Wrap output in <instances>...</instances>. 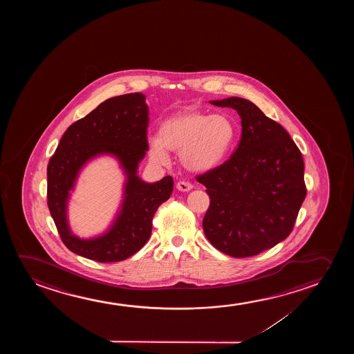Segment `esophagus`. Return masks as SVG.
Wrapping results in <instances>:
<instances>
[{
	"mask_svg": "<svg viewBox=\"0 0 354 354\" xmlns=\"http://www.w3.org/2000/svg\"><path fill=\"white\" fill-rule=\"evenodd\" d=\"M194 187V185L189 183V181H179L178 184H176V189H179V191H183V192H187L189 189H192Z\"/></svg>",
	"mask_w": 354,
	"mask_h": 354,
	"instance_id": "obj_1",
	"label": "esophagus"
}]
</instances>
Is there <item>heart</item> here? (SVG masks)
Returning a JSON list of instances; mask_svg holds the SVG:
<instances>
[{
  "mask_svg": "<svg viewBox=\"0 0 354 354\" xmlns=\"http://www.w3.org/2000/svg\"><path fill=\"white\" fill-rule=\"evenodd\" d=\"M234 138L236 128L227 116L186 109L160 124V136L150 138V152L157 162L167 163L168 150L180 151L185 168L205 171L226 158Z\"/></svg>",
  "mask_w": 354,
  "mask_h": 354,
  "instance_id": "heart-1",
  "label": "heart"
}]
</instances>
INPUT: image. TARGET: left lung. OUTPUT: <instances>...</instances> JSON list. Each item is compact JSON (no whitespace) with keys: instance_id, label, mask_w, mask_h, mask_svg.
Listing matches in <instances>:
<instances>
[{"instance_id":"obj_1","label":"left lung","mask_w":354,"mask_h":354,"mask_svg":"<svg viewBox=\"0 0 354 354\" xmlns=\"http://www.w3.org/2000/svg\"><path fill=\"white\" fill-rule=\"evenodd\" d=\"M210 102L238 112L242 136L227 160L196 176L210 198L204 234L230 257H255L294 228L307 194L304 158L289 133L255 104L236 97Z\"/></svg>"}]
</instances>
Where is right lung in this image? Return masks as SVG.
I'll use <instances>...</instances> for the list:
<instances>
[{
  "label": "right lung",
  "mask_w": 354,
  "mask_h": 354,
  "mask_svg": "<svg viewBox=\"0 0 354 354\" xmlns=\"http://www.w3.org/2000/svg\"><path fill=\"white\" fill-rule=\"evenodd\" d=\"M149 111L145 95L131 93L107 99L64 133L47 165V204L65 247L97 262L123 261L149 241L152 218L160 204L169 199L171 176L146 184L136 176L138 163L146 151ZM117 155L129 181L122 212L112 230L102 238L83 241L75 238L66 221V201L79 168L99 153Z\"/></svg>",
  "instance_id": "1"
}]
</instances>
